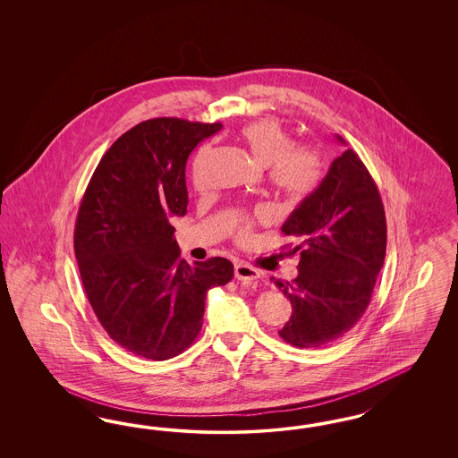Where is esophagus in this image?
<instances>
[{
	"instance_id": "1",
	"label": "esophagus",
	"mask_w": 458,
	"mask_h": 458,
	"mask_svg": "<svg viewBox=\"0 0 458 458\" xmlns=\"http://www.w3.org/2000/svg\"><path fill=\"white\" fill-rule=\"evenodd\" d=\"M235 277L238 278V280H242L243 284H255V282L259 280V277H260V272L250 264L238 262V264L235 265Z\"/></svg>"
}]
</instances>
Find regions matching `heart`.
<instances>
[{
  "label": "heart",
  "mask_w": 458,
  "mask_h": 458,
  "mask_svg": "<svg viewBox=\"0 0 458 458\" xmlns=\"http://www.w3.org/2000/svg\"><path fill=\"white\" fill-rule=\"evenodd\" d=\"M240 139L259 166H270L268 180L291 201H302L314 193L322 180V157L310 146H293V138L276 119H259L242 127ZM251 223L240 218L236 238L247 242Z\"/></svg>",
  "instance_id": "obj_1"
}]
</instances>
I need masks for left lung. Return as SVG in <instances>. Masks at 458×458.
Segmentation results:
<instances>
[{"mask_svg":"<svg viewBox=\"0 0 458 458\" xmlns=\"http://www.w3.org/2000/svg\"><path fill=\"white\" fill-rule=\"evenodd\" d=\"M282 232L302 242L292 249L301 257L299 276L292 282L270 278L292 304L278 334L292 346H326L362 318L386 255L383 201L360 156L347 149L335 157Z\"/></svg>","mask_w":458,"mask_h":458,"instance_id":"8db88e82","label":"left lung"}]
</instances>
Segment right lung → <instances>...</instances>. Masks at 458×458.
Instances as JSON below:
<instances>
[{
	"label": "right lung",
	"mask_w": 458,
	"mask_h": 458,
	"mask_svg": "<svg viewBox=\"0 0 458 458\" xmlns=\"http://www.w3.org/2000/svg\"><path fill=\"white\" fill-rule=\"evenodd\" d=\"M222 129L156 117L129 129L102 156L77 213L73 249L83 291L119 346L165 360L191 346L207 292L233 278L222 257L181 260L173 216L186 215V161Z\"/></svg>",
	"instance_id": "right-lung-1"
}]
</instances>
